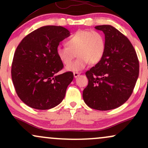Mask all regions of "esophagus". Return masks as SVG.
Wrapping results in <instances>:
<instances>
[{
    "label": "esophagus",
    "mask_w": 148,
    "mask_h": 148,
    "mask_svg": "<svg viewBox=\"0 0 148 148\" xmlns=\"http://www.w3.org/2000/svg\"><path fill=\"white\" fill-rule=\"evenodd\" d=\"M79 75H80V73H79V72H74V78L78 77V76H79Z\"/></svg>",
    "instance_id": "obj_1"
}]
</instances>
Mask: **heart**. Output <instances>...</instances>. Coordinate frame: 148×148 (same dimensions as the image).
<instances>
[{
	"mask_svg": "<svg viewBox=\"0 0 148 148\" xmlns=\"http://www.w3.org/2000/svg\"><path fill=\"white\" fill-rule=\"evenodd\" d=\"M66 47H58L56 54L59 60L69 72H79L90 62L97 64L101 61L106 51V42L101 33L95 30H79L65 41ZM79 57L71 64L75 56ZM71 64L70 65V64Z\"/></svg>",
	"mask_w": 148,
	"mask_h": 148,
	"instance_id": "b5f03b06",
	"label": "heart"
}]
</instances>
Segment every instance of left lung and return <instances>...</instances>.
<instances>
[{
    "mask_svg": "<svg viewBox=\"0 0 148 148\" xmlns=\"http://www.w3.org/2000/svg\"><path fill=\"white\" fill-rule=\"evenodd\" d=\"M105 36L106 51L101 61L86 72L88 85L85 103L99 111L114 109L126 102L138 77L139 62L130 40L110 25L95 26Z\"/></svg>",
    "mask_w": 148,
    "mask_h": 148,
    "instance_id": "1",
    "label": "left lung"
}]
</instances>
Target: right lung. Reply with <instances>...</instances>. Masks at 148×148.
<instances>
[{"instance_id": "1", "label": "right lung", "mask_w": 148, "mask_h": 148, "mask_svg": "<svg viewBox=\"0 0 148 148\" xmlns=\"http://www.w3.org/2000/svg\"><path fill=\"white\" fill-rule=\"evenodd\" d=\"M70 32L65 28L46 25L28 34L20 42L12 64V79L20 99L38 110L62 102L74 74H56L63 67L56 50Z\"/></svg>"}]
</instances>
